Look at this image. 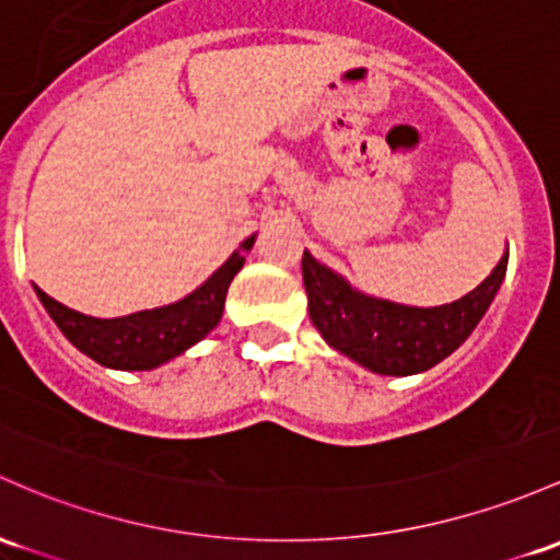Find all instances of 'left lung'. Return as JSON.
<instances>
[{"instance_id":"8db88e82","label":"left lung","mask_w":560,"mask_h":560,"mask_svg":"<svg viewBox=\"0 0 560 560\" xmlns=\"http://www.w3.org/2000/svg\"><path fill=\"white\" fill-rule=\"evenodd\" d=\"M505 270L508 255L457 303L407 308L350 290L311 252H303V284L313 327L331 348L380 374L425 372L454 353L487 313Z\"/></svg>"}]
</instances>
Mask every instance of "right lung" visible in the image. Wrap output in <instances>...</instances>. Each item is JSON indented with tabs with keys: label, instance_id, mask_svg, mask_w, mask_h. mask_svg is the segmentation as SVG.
<instances>
[{
	"label": "right lung",
	"instance_id": "1",
	"mask_svg": "<svg viewBox=\"0 0 560 560\" xmlns=\"http://www.w3.org/2000/svg\"><path fill=\"white\" fill-rule=\"evenodd\" d=\"M252 242L255 236L244 242V249H249ZM242 266L244 255L233 252L199 290L183 298L180 303L130 313L121 318L84 316V313L66 308L39 287H36V294L60 331L92 361L110 366V370H153V366L180 355L183 350L199 342L207 331L218 327L220 316H223L225 292Z\"/></svg>",
	"mask_w": 560,
	"mask_h": 560
}]
</instances>
